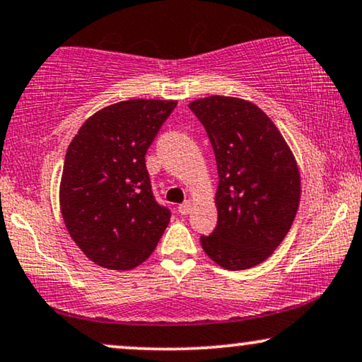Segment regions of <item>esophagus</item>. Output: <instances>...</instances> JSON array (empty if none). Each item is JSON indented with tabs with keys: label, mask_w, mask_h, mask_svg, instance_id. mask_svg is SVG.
Returning <instances> with one entry per match:
<instances>
[{
	"label": "esophagus",
	"mask_w": 362,
	"mask_h": 362,
	"mask_svg": "<svg viewBox=\"0 0 362 362\" xmlns=\"http://www.w3.org/2000/svg\"><path fill=\"white\" fill-rule=\"evenodd\" d=\"M191 209H192V203H191V201H185V203L177 206V211H180L181 214H189Z\"/></svg>",
	"instance_id": "1"
}]
</instances>
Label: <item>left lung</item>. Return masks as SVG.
Masks as SVG:
<instances>
[{
  "label": "left lung",
  "mask_w": 362,
  "mask_h": 362,
  "mask_svg": "<svg viewBox=\"0 0 362 362\" xmlns=\"http://www.w3.org/2000/svg\"><path fill=\"white\" fill-rule=\"evenodd\" d=\"M214 149L218 224L201 246L216 264L241 271L273 255L301 199V175L289 144L255 103L208 96L189 103Z\"/></svg>",
  "instance_id": "1"
}]
</instances>
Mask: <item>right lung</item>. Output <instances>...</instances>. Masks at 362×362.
I'll return each mask as SVG.
<instances>
[{
  "instance_id": "add662e5",
  "label": "right lung",
  "mask_w": 362,
  "mask_h": 362,
  "mask_svg": "<svg viewBox=\"0 0 362 362\" xmlns=\"http://www.w3.org/2000/svg\"><path fill=\"white\" fill-rule=\"evenodd\" d=\"M175 100H128L84 121L69 143L59 182L64 226L89 261L129 271L156 250L171 213L154 199L148 148Z\"/></svg>"
}]
</instances>
